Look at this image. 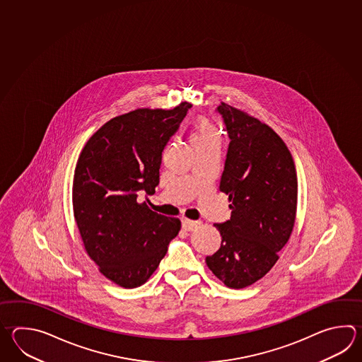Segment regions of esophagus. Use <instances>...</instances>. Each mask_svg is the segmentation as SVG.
I'll return each mask as SVG.
<instances>
[{
  "mask_svg": "<svg viewBox=\"0 0 362 362\" xmlns=\"http://www.w3.org/2000/svg\"><path fill=\"white\" fill-rule=\"evenodd\" d=\"M199 224H201V221H189V219H182V227L185 229V230H193L194 228H197Z\"/></svg>",
  "mask_w": 362,
  "mask_h": 362,
  "instance_id": "34e87169",
  "label": "esophagus"
}]
</instances>
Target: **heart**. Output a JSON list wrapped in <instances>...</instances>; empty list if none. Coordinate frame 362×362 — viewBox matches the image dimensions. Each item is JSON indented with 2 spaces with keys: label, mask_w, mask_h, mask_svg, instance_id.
I'll use <instances>...</instances> for the list:
<instances>
[{
  "label": "heart",
  "mask_w": 362,
  "mask_h": 362,
  "mask_svg": "<svg viewBox=\"0 0 362 362\" xmlns=\"http://www.w3.org/2000/svg\"><path fill=\"white\" fill-rule=\"evenodd\" d=\"M214 139H219V135L216 133L214 125L206 118H199L193 126L192 133H191V143L193 147L207 141H214Z\"/></svg>",
  "instance_id": "heart-1"
}]
</instances>
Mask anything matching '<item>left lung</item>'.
Returning a JSON list of instances; mask_svg holds the SVG:
<instances>
[{
	"mask_svg": "<svg viewBox=\"0 0 362 362\" xmlns=\"http://www.w3.org/2000/svg\"><path fill=\"white\" fill-rule=\"evenodd\" d=\"M229 146L219 189L230 201V219L215 223L219 250L206 264L228 288L264 277L294 228L298 179L293 156L269 126L221 103Z\"/></svg>",
	"mask_w": 362,
	"mask_h": 362,
	"instance_id": "1",
	"label": "left lung"
}]
</instances>
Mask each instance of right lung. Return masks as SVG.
Wrapping results in <instances>:
<instances>
[{
    "mask_svg": "<svg viewBox=\"0 0 362 362\" xmlns=\"http://www.w3.org/2000/svg\"><path fill=\"white\" fill-rule=\"evenodd\" d=\"M192 105L141 108L112 118L82 149L72 188L74 214L85 250L104 276L138 288L155 272L180 221L157 214L139 193L153 194L163 152Z\"/></svg>",
    "mask_w": 362,
    "mask_h": 362,
    "instance_id": "right-lung-1",
    "label": "right lung"
}]
</instances>
